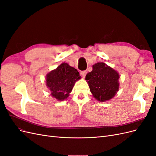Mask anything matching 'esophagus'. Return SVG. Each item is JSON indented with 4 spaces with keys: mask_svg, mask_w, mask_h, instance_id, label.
<instances>
[{
    "mask_svg": "<svg viewBox=\"0 0 156 156\" xmlns=\"http://www.w3.org/2000/svg\"><path fill=\"white\" fill-rule=\"evenodd\" d=\"M81 74L82 75V77L83 78H84V77H85V76H86V75H87V71H83V72H81Z\"/></svg>",
    "mask_w": 156,
    "mask_h": 156,
    "instance_id": "1",
    "label": "esophagus"
}]
</instances>
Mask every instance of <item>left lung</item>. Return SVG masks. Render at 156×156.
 I'll return each instance as SVG.
<instances>
[{
  "label": "left lung",
  "mask_w": 156,
  "mask_h": 156,
  "mask_svg": "<svg viewBox=\"0 0 156 156\" xmlns=\"http://www.w3.org/2000/svg\"><path fill=\"white\" fill-rule=\"evenodd\" d=\"M120 75L105 63L98 62L86 75V81L94 98L104 102L114 98L119 90Z\"/></svg>",
  "instance_id": "8db88e82"
}]
</instances>
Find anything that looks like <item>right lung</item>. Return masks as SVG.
Here are the masks:
<instances>
[{
  "label": "right lung",
  "mask_w": 156,
  "mask_h": 156,
  "mask_svg": "<svg viewBox=\"0 0 156 156\" xmlns=\"http://www.w3.org/2000/svg\"><path fill=\"white\" fill-rule=\"evenodd\" d=\"M80 79L76 69L63 62L46 75V86L52 97L58 101H64L69 97L75 82Z\"/></svg>",
  "instance_id": "obj_1"
}]
</instances>
